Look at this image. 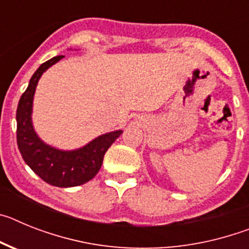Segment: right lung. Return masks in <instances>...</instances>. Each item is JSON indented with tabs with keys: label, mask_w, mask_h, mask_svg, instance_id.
Wrapping results in <instances>:
<instances>
[{
	"label": "right lung",
	"mask_w": 249,
	"mask_h": 249,
	"mask_svg": "<svg viewBox=\"0 0 249 249\" xmlns=\"http://www.w3.org/2000/svg\"><path fill=\"white\" fill-rule=\"evenodd\" d=\"M63 56L48 59L37 68L31 77L28 87L19 98L17 106V146L30 168L51 186L76 187L91 181L97 175L103 162V156L117 140L122 131H113L98 136L82 148L62 151L46 144L35 132L32 124V103L37 83L43 72L57 63Z\"/></svg>",
	"instance_id": "add662e5"
}]
</instances>
